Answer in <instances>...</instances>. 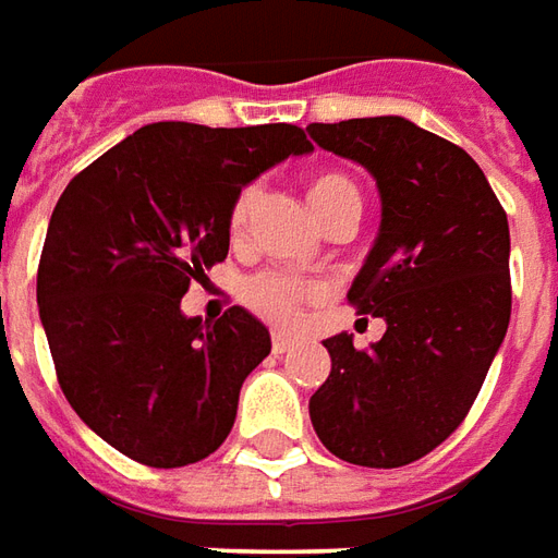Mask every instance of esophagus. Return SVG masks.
Wrapping results in <instances>:
<instances>
[{"instance_id":"esophagus-1","label":"esophagus","mask_w":558,"mask_h":558,"mask_svg":"<svg viewBox=\"0 0 558 558\" xmlns=\"http://www.w3.org/2000/svg\"><path fill=\"white\" fill-rule=\"evenodd\" d=\"M294 345V339L286 333H272V354H286Z\"/></svg>"}]
</instances>
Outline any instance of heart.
<instances>
[{
	"instance_id": "1",
	"label": "heart",
	"mask_w": 558,
	"mask_h": 558,
	"mask_svg": "<svg viewBox=\"0 0 558 558\" xmlns=\"http://www.w3.org/2000/svg\"><path fill=\"white\" fill-rule=\"evenodd\" d=\"M306 197H310L312 213L318 216L322 225L333 216L336 209H361V192H357V185L339 171H324L318 177H312ZM255 201H258V189L255 185H246V189L236 192L231 213H228V231L234 236L246 231ZM318 298H324V286L298 279V276H286V272H258V276H252L246 286H243V300H246L248 306L258 312V315H264L267 322L276 324H294L300 318V306L306 300Z\"/></svg>"
}]
</instances>
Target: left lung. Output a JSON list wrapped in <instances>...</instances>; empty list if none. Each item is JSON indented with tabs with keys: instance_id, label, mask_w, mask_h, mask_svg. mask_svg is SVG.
<instances>
[{
	"instance_id": "left-lung-1",
	"label": "left lung",
	"mask_w": 558,
	"mask_h": 558,
	"mask_svg": "<svg viewBox=\"0 0 558 558\" xmlns=\"http://www.w3.org/2000/svg\"><path fill=\"white\" fill-rule=\"evenodd\" d=\"M315 144L375 180L381 225L349 300L385 336L324 339L310 417L333 457L399 469L462 424L511 322V234L477 161L405 117L312 122Z\"/></svg>"
}]
</instances>
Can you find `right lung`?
<instances>
[{
  "label": "right lung",
  "instance_id": "add662e5",
  "mask_svg": "<svg viewBox=\"0 0 558 558\" xmlns=\"http://www.w3.org/2000/svg\"><path fill=\"white\" fill-rule=\"evenodd\" d=\"M306 153L288 122H153L65 185L38 264V315L62 393L110 448L177 469L228 438L270 333L243 306L213 324L180 300L228 255L236 192Z\"/></svg>",
  "mask_w": 558,
  "mask_h": 558
}]
</instances>
